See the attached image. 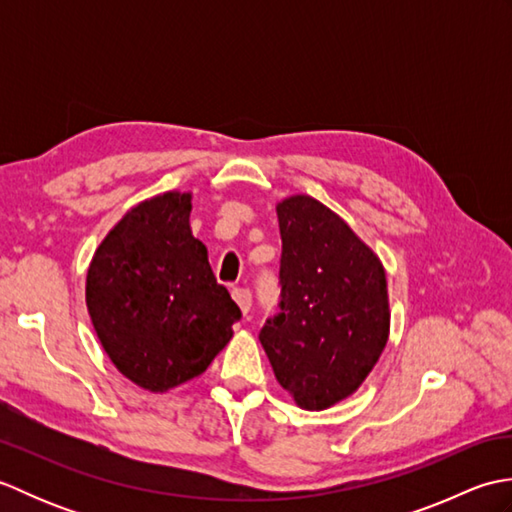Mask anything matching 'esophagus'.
I'll return each instance as SVG.
<instances>
[{
    "label": "esophagus",
    "mask_w": 512,
    "mask_h": 512,
    "mask_svg": "<svg viewBox=\"0 0 512 512\" xmlns=\"http://www.w3.org/2000/svg\"><path fill=\"white\" fill-rule=\"evenodd\" d=\"M233 299L237 301L239 310H242L244 314L250 312V306H253V292H250L248 288H233Z\"/></svg>",
    "instance_id": "obj_1"
}]
</instances>
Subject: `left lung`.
Wrapping results in <instances>:
<instances>
[{
    "instance_id": "1",
    "label": "left lung",
    "mask_w": 512,
    "mask_h": 512,
    "mask_svg": "<svg viewBox=\"0 0 512 512\" xmlns=\"http://www.w3.org/2000/svg\"><path fill=\"white\" fill-rule=\"evenodd\" d=\"M277 217L279 312L259 341L279 385L319 411L354 394L385 350V270L339 215L308 195L281 202Z\"/></svg>"
}]
</instances>
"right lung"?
Here are the masks:
<instances>
[{
	"instance_id": "obj_1",
	"label": "right lung",
	"mask_w": 512,
	"mask_h": 512,
	"mask_svg": "<svg viewBox=\"0 0 512 512\" xmlns=\"http://www.w3.org/2000/svg\"><path fill=\"white\" fill-rule=\"evenodd\" d=\"M191 195L134 206L96 248L85 301L118 372L149 391L200 376L231 339L242 310L217 284L191 235Z\"/></svg>"
}]
</instances>
